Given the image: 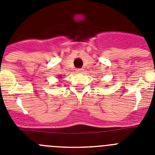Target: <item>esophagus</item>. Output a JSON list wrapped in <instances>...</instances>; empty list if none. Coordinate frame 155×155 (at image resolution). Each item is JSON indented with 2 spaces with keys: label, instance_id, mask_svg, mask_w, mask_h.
Wrapping results in <instances>:
<instances>
[{
  "label": "esophagus",
  "instance_id": "obj_1",
  "mask_svg": "<svg viewBox=\"0 0 155 155\" xmlns=\"http://www.w3.org/2000/svg\"><path fill=\"white\" fill-rule=\"evenodd\" d=\"M84 71V69L83 68H78V69H77V72L78 73H82Z\"/></svg>",
  "mask_w": 155,
  "mask_h": 155
}]
</instances>
